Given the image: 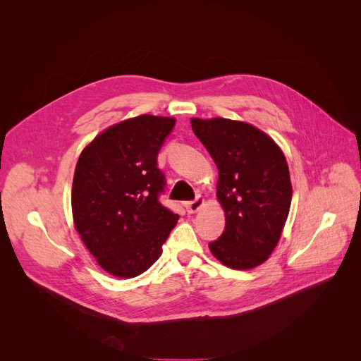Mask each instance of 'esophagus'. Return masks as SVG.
I'll list each match as a JSON object with an SVG mask.
<instances>
[{
    "mask_svg": "<svg viewBox=\"0 0 361 361\" xmlns=\"http://www.w3.org/2000/svg\"><path fill=\"white\" fill-rule=\"evenodd\" d=\"M203 204H204V199L202 196H197L195 200L185 203L187 212L188 214H196V212H199V209H202Z\"/></svg>",
    "mask_w": 361,
    "mask_h": 361,
    "instance_id": "1",
    "label": "esophagus"
}]
</instances>
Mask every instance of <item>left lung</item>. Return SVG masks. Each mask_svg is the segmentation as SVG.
<instances>
[{
  "mask_svg": "<svg viewBox=\"0 0 361 361\" xmlns=\"http://www.w3.org/2000/svg\"><path fill=\"white\" fill-rule=\"evenodd\" d=\"M190 123L219 173L216 197L225 230L209 249L225 267L253 269L269 259L288 218L287 159L272 137L249 123L222 117Z\"/></svg>",
  "mask_w": 361,
  "mask_h": 361,
  "instance_id": "obj_1",
  "label": "left lung"
}]
</instances>
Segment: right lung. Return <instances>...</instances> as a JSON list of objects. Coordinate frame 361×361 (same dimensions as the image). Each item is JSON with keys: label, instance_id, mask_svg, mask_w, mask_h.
<instances>
[{"label": "right lung", "instance_id": "1", "mask_svg": "<svg viewBox=\"0 0 361 361\" xmlns=\"http://www.w3.org/2000/svg\"><path fill=\"white\" fill-rule=\"evenodd\" d=\"M173 117L142 116L105 128L79 157L71 187L74 228L99 267L117 278L146 272L178 215L158 200V152Z\"/></svg>", "mask_w": 361, "mask_h": 361}]
</instances>
